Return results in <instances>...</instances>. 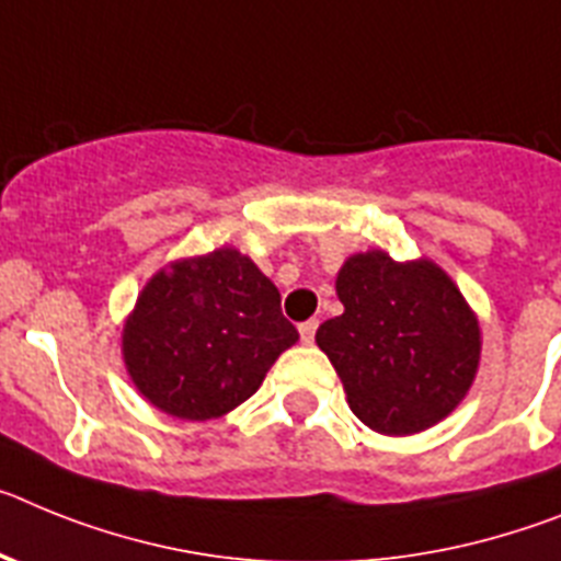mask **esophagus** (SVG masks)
Listing matches in <instances>:
<instances>
[{
	"mask_svg": "<svg viewBox=\"0 0 561 561\" xmlns=\"http://www.w3.org/2000/svg\"><path fill=\"white\" fill-rule=\"evenodd\" d=\"M316 330H319V321H316V319L301 321V324H299V335H301V341H305V344H313Z\"/></svg>",
	"mask_w": 561,
	"mask_h": 561,
	"instance_id": "obj_1",
	"label": "esophagus"
}]
</instances>
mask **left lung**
Wrapping results in <instances>:
<instances>
[{"label":"left lung","instance_id":"obj_1","mask_svg":"<svg viewBox=\"0 0 561 561\" xmlns=\"http://www.w3.org/2000/svg\"><path fill=\"white\" fill-rule=\"evenodd\" d=\"M344 313L316 330L353 415L389 437L449 417L480 367V321L437 262L353 253L335 276Z\"/></svg>","mask_w":561,"mask_h":561}]
</instances>
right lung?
Listing matches in <instances>:
<instances>
[{"label":"right lung","mask_w":561,"mask_h":561,"mask_svg":"<svg viewBox=\"0 0 561 561\" xmlns=\"http://www.w3.org/2000/svg\"><path fill=\"white\" fill-rule=\"evenodd\" d=\"M299 341L279 290L251 256L214 248L160 267L121 333L126 373L146 401L180 421H211L256 392Z\"/></svg>","instance_id":"obj_1"}]
</instances>
